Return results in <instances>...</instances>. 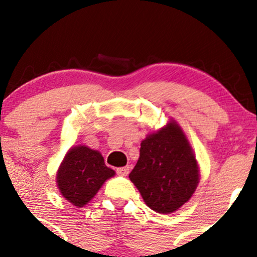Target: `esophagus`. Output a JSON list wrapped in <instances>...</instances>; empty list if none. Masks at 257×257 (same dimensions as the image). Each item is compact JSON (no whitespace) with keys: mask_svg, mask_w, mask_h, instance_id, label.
I'll return each instance as SVG.
<instances>
[{"mask_svg":"<svg viewBox=\"0 0 257 257\" xmlns=\"http://www.w3.org/2000/svg\"><path fill=\"white\" fill-rule=\"evenodd\" d=\"M117 173L119 174V176H128L129 173V167H120V168H117Z\"/></svg>","mask_w":257,"mask_h":257,"instance_id":"obj_1","label":"esophagus"}]
</instances>
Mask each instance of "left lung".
<instances>
[{
    "instance_id": "8db88e82",
    "label": "left lung",
    "mask_w": 257,
    "mask_h": 257,
    "mask_svg": "<svg viewBox=\"0 0 257 257\" xmlns=\"http://www.w3.org/2000/svg\"><path fill=\"white\" fill-rule=\"evenodd\" d=\"M199 167L182 128L171 120L142 142L129 178L144 201L159 213H172L189 201L199 184Z\"/></svg>"
}]
</instances>
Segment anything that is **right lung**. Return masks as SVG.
<instances>
[{"mask_svg":"<svg viewBox=\"0 0 257 257\" xmlns=\"http://www.w3.org/2000/svg\"><path fill=\"white\" fill-rule=\"evenodd\" d=\"M114 171L105 165L102 155L87 146L78 145L67 152L58 168L56 182L64 199L83 207L92 199Z\"/></svg>","mask_w":257,"mask_h":257,"instance_id":"right-lung-1","label":"right lung"}]
</instances>
